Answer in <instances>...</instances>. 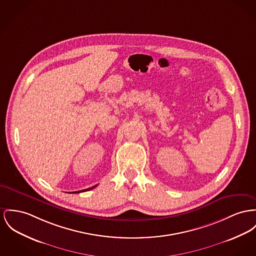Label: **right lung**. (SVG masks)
<instances>
[{
	"instance_id": "right-lung-1",
	"label": "right lung",
	"mask_w": 256,
	"mask_h": 256,
	"mask_svg": "<svg viewBox=\"0 0 256 256\" xmlns=\"http://www.w3.org/2000/svg\"><path fill=\"white\" fill-rule=\"evenodd\" d=\"M97 186H93V188H87V189H84V190H80V191H74V192H72V193H80V192H84V191H88V190H90V189H93L94 188H96Z\"/></svg>"
}]
</instances>
